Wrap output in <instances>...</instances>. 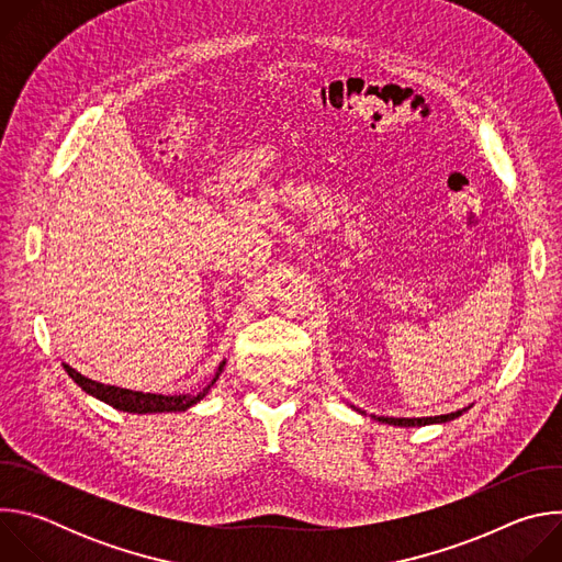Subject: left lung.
<instances>
[{"mask_svg": "<svg viewBox=\"0 0 562 562\" xmlns=\"http://www.w3.org/2000/svg\"><path fill=\"white\" fill-rule=\"evenodd\" d=\"M467 409L453 412V414H445V416H434V418H384V416H371L378 423H386V425H395V427H425V425H436V423H449L458 416H462Z\"/></svg>", "mask_w": 562, "mask_h": 562, "instance_id": "8db88e82", "label": "left lung"}]
</instances>
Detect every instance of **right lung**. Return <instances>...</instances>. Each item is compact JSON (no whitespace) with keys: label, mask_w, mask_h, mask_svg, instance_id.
Wrapping results in <instances>:
<instances>
[{"label":"right lung","mask_w":562,"mask_h":562,"mask_svg":"<svg viewBox=\"0 0 562 562\" xmlns=\"http://www.w3.org/2000/svg\"><path fill=\"white\" fill-rule=\"evenodd\" d=\"M66 373L82 386L89 395L102 400V403L111 405L113 409L120 412H128V414H165V412H187L189 407L198 405L200 400L209 393V389L213 386V382L220 378L224 362L217 367V373L213 378V382L200 391L198 395L193 393H182V395H162V393H142V391H131V389H122V386H111V384H102L95 382L91 378H85L79 371H75L72 367L64 364Z\"/></svg>","instance_id":"obj_1"}]
</instances>
